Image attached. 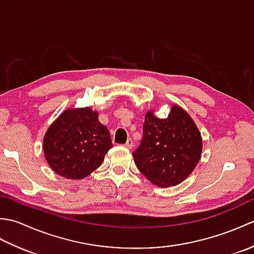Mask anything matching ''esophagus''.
Wrapping results in <instances>:
<instances>
[{"label": "esophagus", "mask_w": 254, "mask_h": 254, "mask_svg": "<svg viewBox=\"0 0 254 254\" xmlns=\"http://www.w3.org/2000/svg\"><path fill=\"white\" fill-rule=\"evenodd\" d=\"M124 146H126V147L128 148V149H131V148L133 147V141H132V138H127V143H126V145H124Z\"/></svg>", "instance_id": "esophagus-1"}]
</instances>
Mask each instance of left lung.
Returning a JSON list of instances; mask_svg holds the SVG:
<instances>
[{
    "label": "left lung",
    "instance_id": "1",
    "mask_svg": "<svg viewBox=\"0 0 254 254\" xmlns=\"http://www.w3.org/2000/svg\"><path fill=\"white\" fill-rule=\"evenodd\" d=\"M202 136L192 118L174 105L168 118L145 115L143 138L133 152L138 170L158 187L179 185L192 174L202 153Z\"/></svg>",
    "mask_w": 254,
    "mask_h": 254
}]
</instances>
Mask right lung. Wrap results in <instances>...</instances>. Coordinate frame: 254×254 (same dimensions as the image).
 Returning a JSON list of instances; mask_svg holds the SVG:
<instances>
[{
    "label": "right lung",
    "mask_w": 254,
    "mask_h": 254,
    "mask_svg": "<svg viewBox=\"0 0 254 254\" xmlns=\"http://www.w3.org/2000/svg\"><path fill=\"white\" fill-rule=\"evenodd\" d=\"M111 147L109 130L88 107L64 111L44 138L45 157L52 170L73 180L98 168Z\"/></svg>",
    "instance_id": "right-lung-1"
}]
</instances>
